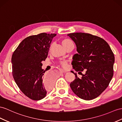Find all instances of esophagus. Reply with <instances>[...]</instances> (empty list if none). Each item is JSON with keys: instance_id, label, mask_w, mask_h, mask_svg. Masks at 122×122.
I'll return each instance as SVG.
<instances>
[{"instance_id": "1", "label": "esophagus", "mask_w": 122, "mask_h": 122, "mask_svg": "<svg viewBox=\"0 0 122 122\" xmlns=\"http://www.w3.org/2000/svg\"><path fill=\"white\" fill-rule=\"evenodd\" d=\"M61 73H65V72H66V71H64V70H61Z\"/></svg>"}]
</instances>
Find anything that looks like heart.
Returning <instances> with one entry per match:
<instances>
[{
	"label": "heart",
	"instance_id": "obj_1",
	"mask_svg": "<svg viewBox=\"0 0 122 122\" xmlns=\"http://www.w3.org/2000/svg\"><path fill=\"white\" fill-rule=\"evenodd\" d=\"M61 42L62 45L63 46L65 47V49L67 48L68 47H69L73 45L72 41H71L70 39H68V38L63 39L61 40ZM61 66L63 67H66L67 65V62L66 61H63L61 62Z\"/></svg>",
	"mask_w": 122,
	"mask_h": 122
}]
</instances>
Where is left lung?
Listing matches in <instances>:
<instances>
[{
  "mask_svg": "<svg viewBox=\"0 0 122 122\" xmlns=\"http://www.w3.org/2000/svg\"><path fill=\"white\" fill-rule=\"evenodd\" d=\"M76 46L72 64L82 78L70 84L73 92L80 98L90 100L99 96L108 86L113 76L114 55L108 43L102 38L84 32L67 35ZM86 73L83 75L81 71Z\"/></svg>",
  "mask_w": 122,
  "mask_h": 122,
  "instance_id": "left-lung-1",
  "label": "left lung"
}]
</instances>
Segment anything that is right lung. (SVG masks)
<instances>
[{"mask_svg":"<svg viewBox=\"0 0 122 122\" xmlns=\"http://www.w3.org/2000/svg\"><path fill=\"white\" fill-rule=\"evenodd\" d=\"M56 35L43 32L27 37L12 56L15 82L23 94L32 100L43 99L54 85L53 79L42 69L41 62L47 58L50 44Z\"/></svg>","mask_w":122,"mask_h":122,"instance_id":"1","label":"right lung"}]
</instances>
